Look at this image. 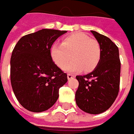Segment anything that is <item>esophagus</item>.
I'll return each instance as SVG.
<instances>
[{
	"mask_svg": "<svg viewBox=\"0 0 134 134\" xmlns=\"http://www.w3.org/2000/svg\"><path fill=\"white\" fill-rule=\"evenodd\" d=\"M73 77H75V76H74V75L71 74V73H68V74H67V79H71Z\"/></svg>",
	"mask_w": 134,
	"mask_h": 134,
	"instance_id": "obj_1",
	"label": "esophagus"
}]
</instances>
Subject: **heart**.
Instances as JSON below:
<instances>
[{
  "label": "heart",
  "mask_w": 134,
  "mask_h": 134,
  "mask_svg": "<svg viewBox=\"0 0 134 134\" xmlns=\"http://www.w3.org/2000/svg\"><path fill=\"white\" fill-rule=\"evenodd\" d=\"M99 42L83 32H75L63 39L62 44H54L51 49L53 61L62 68L71 58L74 61L64 69L69 72H90L99 64L101 58Z\"/></svg>",
  "instance_id": "heart-1"
}]
</instances>
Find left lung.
Listing matches in <instances>:
<instances>
[{
    "mask_svg": "<svg viewBox=\"0 0 134 134\" xmlns=\"http://www.w3.org/2000/svg\"><path fill=\"white\" fill-rule=\"evenodd\" d=\"M101 47V58L94 70L77 76L79 87L76 104L86 113L99 114L110 108L117 97L120 84L121 62L119 49L105 35L91 31Z\"/></svg>",
    "mask_w": 134,
    "mask_h": 134,
    "instance_id": "8db88e82",
    "label": "left lung"
}]
</instances>
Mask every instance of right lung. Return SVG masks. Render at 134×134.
<instances>
[{"label": "right lung", "instance_id": "add662e5", "mask_svg": "<svg viewBox=\"0 0 134 134\" xmlns=\"http://www.w3.org/2000/svg\"><path fill=\"white\" fill-rule=\"evenodd\" d=\"M65 30L43 29L23 36L10 60L13 92L26 110L39 113L50 108L58 98L59 88L67 81V73L54 63L50 49Z\"/></svg>", "mask_w": 134, "mask_h": 134}]
</instances>
